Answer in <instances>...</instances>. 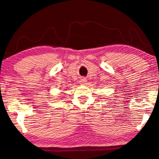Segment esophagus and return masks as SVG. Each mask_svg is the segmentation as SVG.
<instances>
[{
    "instance_id": "1",
    "label": "esophagus",
    "mask_w": 159,
    "mask_h": 159,
    "mask_svg": "<svg viewBox=\"0 0 159 159\" xmlns=\"http://www.w3.org/2000/svg\"><path fill=\"white\" fill-rule=\"evenodd\" d=\"M86 81H87V80H86L85 79H81L80 80V84H85Z\"/></svg>"
}]
</instances>
